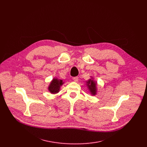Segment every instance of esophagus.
Here are the masks:
<instances>
[{
  "label": "esophagus",
  "mask_w": 147,
  "mask_h": 147,
  "mask_svg": "<svg viewBox=\"0 0 147 147\" xmlns=\"http://www.w3.org/2000/svg\"><path fill=\"white\" fill-rule=\"evenodd\" d=\"M73 80L74 81H78V77H73Z\"/></svg>",
  "instance_id": "obj_1"
}]
</instances>
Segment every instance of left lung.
Returning a JSON list of instances; mask_svg holds the SVG:
<instances>
[{
  "mask_svg": "<svg viewBox=\"0 0 147 147\" xmlns=\"http://www.w3.org/2000/svg\"><path fill=\"white\" fill-rule=\"evenodd\" d=\"M87 86H88V88L89 89L91 94L95 95L96 93V82L93 80L90 79L87 82Z\"/></svg>",
  "mask_w": 147,
  "mask_h": 147,
  "instance_id": "left-lung-1",
  "label": "left lung"
}]
</instances>
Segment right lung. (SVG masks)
I'll use <instances>...</instances> for the list:
<instances>
[{
    "label": "right lung",
    "mask_w": 147,
    "mask_h": 147,
    "mask_svg": "<svg viewBox=\"0 0 147 147\" xmlns=\"http://www.w3.org/2000/svg\"><path fill=\"white\" fill-rule=\"evenodd\" d=\"M63 84V81L57 78H53L51 81L50 85L48 87L49 91L52 94H56L59 92L60 86Z\"/></svg>",
    "instance_id": "add662e5"
}]
</instances>
